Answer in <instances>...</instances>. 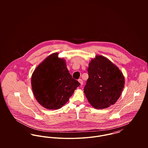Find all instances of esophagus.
I'll return each instance as SVG.
<instances>
[{
    "mask_svg": "<svg viewBox=\"0 0 148 148\" xmlns=\"http://www.w3.org/2000/svg\"><path fill=\"white\" fill-rule=\"evenodd\" d=\"M78 82H79V83L81 85H82L83 84V81L82 80V79H79V80H78Z\"/></svg>",
    "mask_w": 148,
    "mask_h": 148,
    "instance_id": "obj_1",
    "label": "esophagus"
}]
</instances>
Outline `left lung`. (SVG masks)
<instances>
[{
    "mask_svg": "<svg viewBox=\"0 0 148 148\" xmlns=\"http://www.w3.org/2000/svg\"><path fill=\"white\" fill-rule=\"evenodd\" d=\"M89 78L84 92L90 104L96 109H106L114 104L125 85L123 72L108 59L96 55L88 68Z\"/></svg>",
    "mask_w": 148,
    "mask_h": 148,
    "instance_id": "obj_1",
    "label": "left lung"
}]
</instances>
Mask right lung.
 I'll return each instance as SVG.
<instances>
[{"mask_svg":"<svg viewBox=\"0 0 148 148\" xmlns=\"http://www.w3.org/2000/svg\"><path fill=\"white\" fill-rule=\"evenodd\" d=\"M55 52L49 55L34 70L31 86L37 101L44 108L54 110L65 105L80 84L72 77L65 60Z\"/></svg>","mask_w":148,"mask_h":148,"instance_id":"obj_1","label":"right lung"}]
</instances>
